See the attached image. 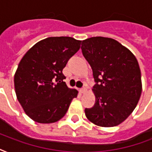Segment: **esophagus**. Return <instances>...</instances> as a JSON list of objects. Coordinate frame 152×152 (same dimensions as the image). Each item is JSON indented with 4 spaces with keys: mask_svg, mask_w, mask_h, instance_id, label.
Returning a JSON list of instances; mask_svg holds the SVG:
<instances>
[{
    "mask_svg": "<svg viewBox=\"0 0 152 152\" xmlns=\"http://www.w3.org/2000/svg\"><path fill=\"white\" fill-rule=\"evenodd\" d=\"M80 93H82V94H84V93L87 92V89H86L85 88H81L80 90Z\"/></svg>",
    "mask_w": 152,
    "mask_h": 152,
    "instance_id": "obj_1",
    "label": "esophagus"
}]
</instances>
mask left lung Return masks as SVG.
<instances>
[{"label": "left lung", "mask_w": 152, "mask_h": 152, "mask_svg": "<svg viewBox=\"0 0 152 152\" xmlns=\"http://www.w3.org/2000/svg\"><path fill=\"white\" fill-rule=\"evenodd\" d=\"M81 50L91 67L95 103L85 109L95 125L113 127L123 122L136 108L142 91L141 73L131 51L110 38L92 37Z\"/></svg>", "instance_id": "8db88e82"}]
</instances>
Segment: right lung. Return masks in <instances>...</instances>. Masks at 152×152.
<instances>
[{
  "mask_svg": "<svg viewBox=\"0 0 152 152\" xmlns=\"http://www.w3.org/2000/svg\"><path fill=\"white\" fill-rule=\"evenodd\" d=\"M71 37H50L37 42L20 61L14 76L16 97L30 118L49 124L61 119L76 89L68 88L62 70L80 48Z\"/></svg>",
  "mask_w": 152,
  "mask_h": 152,
  "instance_id": "obj_1",
  "label": "right lung"
}]
</instances>
